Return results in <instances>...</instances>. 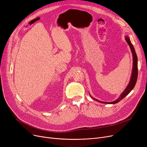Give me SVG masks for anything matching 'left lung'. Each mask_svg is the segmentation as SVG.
I'll return each mask as SVG.
<instances>
[{"mask_svg": "<svg viewBox=\"0 0 147 147\" xmlns=\"http://www.w3.org/2000/svg\"><path fill=\"white\" fill-rule=\"evenodd\" d=\"M125 40H126V42L130 48V50H131V51L132 53V56H133V68H132L130 82L129 83V84L127 85V87L125 88V90L123 91V92L120 94L119 97L113 102H105L100 101V100H98L93 98V97L90 94V96H91L92 98H93L94 100H96L97 102H101L102 103H109V104L117 103L118 102H120L121 100H122L123 98H124V97L126 96L133 89H134V88L135 86V84H136V81H137V78H138V57H137V55H136L135 50V48L131 42L129 37L128 36H125Z\"/></svg>", "mask_w": 147, "mask_h": 147, "instance_id": "8db88e82", "label": "left lung"}]
</instances>
